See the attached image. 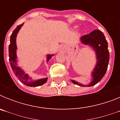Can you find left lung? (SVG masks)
I'll use <instances>...</instances> for the list:
<instances>
[{
    "label": "left lung",
    "mask_w": 120,
    "mask_h": 120,
    "mask_svg": "<svg viewBox=\"0 0 120 120\" xmlns=\"http://www.w3.org/2000/svg\"><path fill=\"white\" fill-rule=\"evenodd\" d=\"M80 41L82 44L93 47L97 57V64L92 72L93 80L87 85V86H91L101 80L108 69L109 60L108 42L102 32L97 29L93 30L90 34L82 36L80 38ZM71 82L77 85L85 86L75 80H71Z\"/></svg>",
    "instance_id": "left-lung-1"
}]
</instances>
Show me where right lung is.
Wrapping results in <instances>:
<instances>
[{
    "instance_id": "add662e5",
    "label": "right lung",
    "mask_w": 120,
    "mask_h": 120,
    "mask_svg": "<svg viewBox=\"0 0 120 120\" xmlns=\"http://www.w3.org/2000/svg\"><path fill=\"white\" fill-rule=\"evenodd\" d=\"M24 23L20 24L15 28V29L12 32V34L10 37V44L9 45V61L10 62L11 66L12 68V70H13L15 75L16 76L19 80L22 82V83L24 84L25 85L28 86H41L45 83L47 80V78H44V79H41L39 80L32 81L30 80V77L27 74H26L25 72L21 68L17 66V45H16V38L17 34L21 27L23 26ZM53 56V55H48L47 57V62H48L49 60L52 58V56Z\"/></svg>"
}]
</instances>
